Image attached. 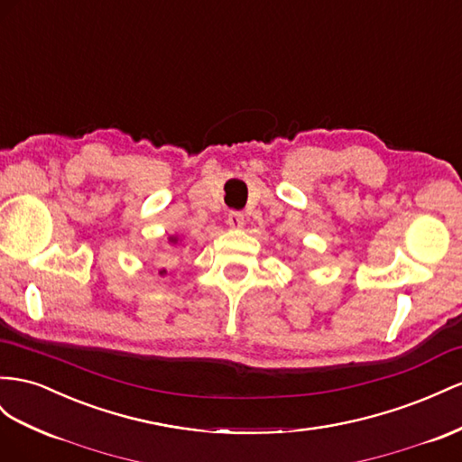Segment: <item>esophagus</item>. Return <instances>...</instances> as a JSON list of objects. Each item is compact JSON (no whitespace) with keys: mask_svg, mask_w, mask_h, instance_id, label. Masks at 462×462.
Listing matches in <instances>:
<instances>
[{"mask_svg":"<svg viewBox=\"0 0 462 462\" xmlns=\"http://www.w3.org/2000/svg\"><path fill=\"white\" fill-rule=\"evenodd\" d=\"M227 226L231 229H241L245 226V216L241 214V211H229L227 214Z\"/></svg>","mask_w":462,"mask_h":462,"instance_id":"34e87169","label":"esophagus"}]
</instances>
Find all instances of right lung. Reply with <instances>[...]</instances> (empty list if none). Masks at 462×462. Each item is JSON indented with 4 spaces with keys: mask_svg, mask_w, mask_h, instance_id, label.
I'll list each match as a JSON object with an SVG mask.
<instances>
[{
    "mask_svg": "<svg viewBox=\"0 0 462 462\" xmlns=\"http://www.w3.org/2000/svg\"><path fill=\"white\" fill-rule=\"evenodd\" d=\"M171 243H177V239H174V236H171ZM165 272V270H163ZM163 272H161V273H163Z\"/></svg>",
    "mask_w": 462,
    "mask_h": 462,
    "instance_id": "right-lung-1",
    "label": "right lung"
}]
</instances>
